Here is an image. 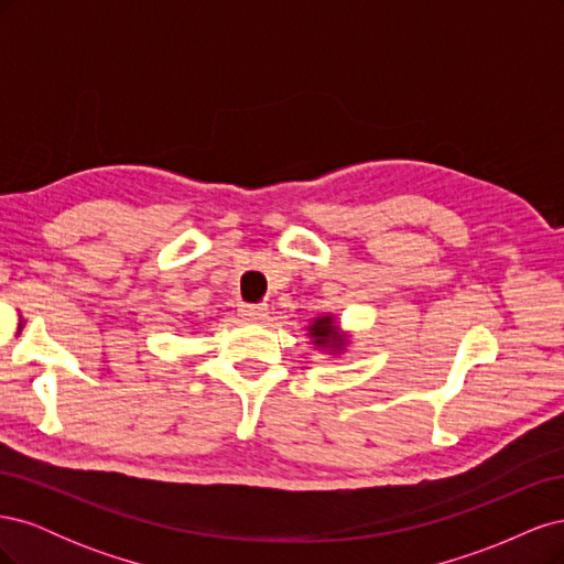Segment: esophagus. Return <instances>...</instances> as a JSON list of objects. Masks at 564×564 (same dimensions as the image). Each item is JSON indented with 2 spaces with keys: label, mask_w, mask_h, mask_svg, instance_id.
Segmentation results:
<instances>
[{
  "label": "esophagus",
  "mask_w": 564,
  "mask_h": 564,
  "mask_svg": "<svg viewBox=\"0 0 564 564\" xmlns=\"http://www.w3.org/2000/svg\"><path fill=\"white\" fill-rule=\"evenodd\" d=\"M240 315L251 322H261L268 315V305L265 303H245V305H240Z\"/></svg>",
  "instance_id": "34e87169"
}]
</instances>
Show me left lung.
<instances>
[{
	"label": "left lung",
	"mask_w": 564,
	"mask_h": 564,
	"mask_svg": "<svg viewBox=\"0 0 564 564\" xmlns=\"http://www.w3.org/2000/svg\"><path fill=\"white\" fill-rule=\"evenodd\" d=\"M311 334L317 338V344H324V340H327V338L336 340V336H334L336 332L332 327V319L329 317H319L311 327Z\"/></svg>",
	"instance_id": "1"
}]
</instances>
